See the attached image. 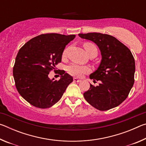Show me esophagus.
Masks as SVG:
<instances>
[{
    "instance_id": "1",
    "label": "esophagus",
    "mask_w": 146,
    "mask_h": 146,
    "mask_svg": "<svg viewBox=\"0 0 146 146\" xmlns=\"http://www.w3.org/2000/svg\"><path fill=\"white\" fill-rule=\"evenodd\" d=\"M73 81H74V82H81V80H80V79H78V78H76V77H74L73 78Z\"/></svg>"
}]
</instances>
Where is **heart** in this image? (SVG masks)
<instances>
[{"label": "heart", "mask_w": 146, "mask_h": 146, "mask_svg": "<svg viewBox=\"0 0 146 146\" xmlns=\"http://www.w3.org/2000/svg\"><path fill=\"white\" fill-rule=\"evenodd\" d=\"M84 48L87 53L88 55L90 56L92 53H95L97 55V48L95 44L91 42H85L84 44ZM68 48L65 49L62 53V56L65 57L67 55ZM67 70L69 74L71 75L76 76V77H82L85 74H87L90 72V68L88 66L79 65L77 64H71L68 66Z\"/></svg>", "instance_id": "heart-1"}]
</instances>
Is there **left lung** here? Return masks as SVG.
Returning a JSON list of instances; mask_svg holds the SVG:
<instances>
[{
    "label": "left lung",
    "instance_id": "left-lung-1",
    "mask_svg": "<svg viewBox=\"0 0 146 146\" xmlns=\"http://www.w3.org/2000/svg\"><path fill=\"white\" fill-rule=\"evenodd\" d=\"M80 37L95 42L99 48L102 60L90 78L99 81L90 84L84 93L86 100L97 110L106 111L123 102L135 82V62L129 49L114 36L100 33L78 34Z\"/></svg>",
    "mask_w": 146,
    "mask_h": 146
}]
</instances>
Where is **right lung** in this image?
Masks as SVG:
<instances>
[{
  "label": "right lung",
  "mask_w": 146,
  "mask_h": 146,
  "mask_svg": "<svg viewBox=\"0 0 146 146\" xmlns=\"http://www.w3.org/2000/svg\"><path fill=\"white\" fill-rule=\"evenodd\" d=\"M75 35L42 34L31 38L19 49L13 75L17 91L35 107L49 108L60 99L73 77L64 70L58 71V80H50L48 75L61 62L66 46Z\"/></svg>",
  "instance_id": "right-lung-1"
}]
</instances>
